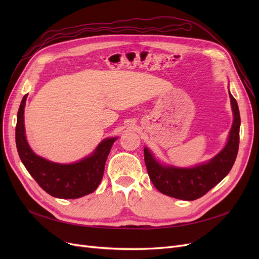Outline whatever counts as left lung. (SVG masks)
Listing matches in <instances>:
<instances>
[{
    "mask_svg": "<svg viewBox=\"0 0 259 259\" xmlns=\"http://www.w3.org/2000/svg\"><path fill=\"white\" fill-rule=\"evenodd\" d=\"M233 123L225 147L209 161L192 167H178L160 162L147 147L144 148L145 163L154 187L168 197L193 201L203 197L228 175L239 150L240 112L237 100L229 91Z\"/></svg>",
    "mask_w": 259,
    "mask_h": 259,
    "instance_id": "left-lung-1",
    "label": "left lung"
}]
</instances>
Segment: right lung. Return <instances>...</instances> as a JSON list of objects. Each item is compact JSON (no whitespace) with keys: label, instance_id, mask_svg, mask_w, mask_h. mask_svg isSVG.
Returning a JSON list of instances; mask_svg holds the SVG:
<instances>
[{"label":"right lung","instance_id":"obj_1","mask_svg":"<svg viewBox=\"0 0 259 259\" xmlns=\"http://www.w3.org/2000/svg\"><path fill=\"white\" fill-rule=\"evenodd\" d=\"M27 97L28 94L23 96L17 113L16 146L29 174L44 191L58 199H77L95 191L103 179L107 158L117 137L104 139L90 155L74 163L61 164L44 159L35 154L27 142L23 116Z\"/></svg>","mask_w":259,"mask_h":259}]
</instances>
